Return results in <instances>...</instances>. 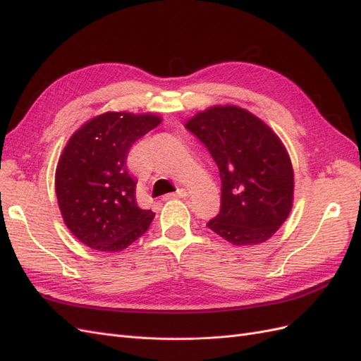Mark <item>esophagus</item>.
<instances>
[{"instance_id": "esophagus-1", "label": "esophagus", "mask_w": 361, "mask_h": 361, "mask_svg": "<svg viewBox=\"0 0 361 361\" xmlns=\"http://www.w3.org/2000/svg\"><path fill=\"white\" fill-rule=\"evenodd\" d=\"M188 197V192H187V190H183V188H180V190H178L176 192H170V194H166L162 197V200H170V199H187Z\"/></svg>"}]
</instances>
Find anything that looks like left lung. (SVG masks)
Masks as SVG:
<instances>
[{
    "label": "left lung",
    "instance_id": "8db88e82",
    "mask_svg": "<svg viewBox=\"0 0 361 361\" xmlns=\"http://www.w3.org/2000/svg\"><path fill=\"white\" fill-rule=\"evenodd\" d=\"M220 170V214L206 226L235 245L265 243L286 221L293 170L280 138L235 105L211 106L185 123Z\"/></svg>",
    "mask_w": 361,
    "mask_h": 361
}]
</instances>
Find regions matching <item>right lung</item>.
Instances as JSON below:
<instances>
[{
	"instance_id": "1",
	"label": "right lung",
	"mask_w": 361,
	"mask_h": 361,
	"mask_svg": "<svg viewBox=\"0 0 361 361\" xmlns=\"http://www.w3.org/2000/svg\"><path fill=\"white\" fill-rule=\"evenodd\" d=\"M155 114L105 113L84 123L64 147L56 194L64 224L97 251H122L147 232L155 214L137 204L129 149L157 128Z\"/></svg>"
}]
</instances>
